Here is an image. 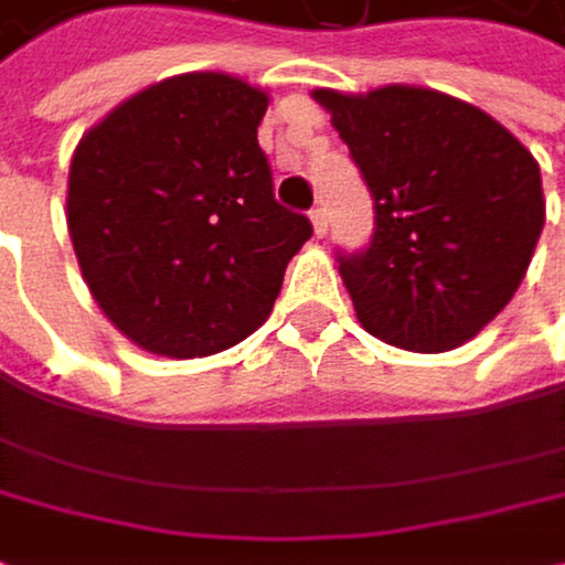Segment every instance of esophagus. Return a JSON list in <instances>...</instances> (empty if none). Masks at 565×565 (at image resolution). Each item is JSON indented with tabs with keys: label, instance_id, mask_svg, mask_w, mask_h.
<instances>
[{
	"label": "esophagus",
	"instance_id": "esophagus-1",
	"mask_svg": "<svg viewBox=\"0 0 565 565\" xmlns=\"http://www.w3.org/2000/svg\"><path fill=\"white\" fill-rule=\"evenodd\" d=\"M311 224H315V234L324 237V234H328V211H324V207H315V211H311Z\"/></svg>",
	"mask_w": 565,
	"mask_h": 565
}]
</instances>
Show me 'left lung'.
<instances>
[{
	"label": "left lung",
	"mask_w": 565,
	"mask_h": 565,
	"mask_svg": "<svg viewBox=\"0 0 565 565\" xmlns=\"http://www.w3.org/2000/svg\"><path fill=\"white\" fill-rule=\"evenodd\" d=\"M375 200L369 250L338 270L385 344L438 354L519 291L546 224L536 157L486 109L428 86L315 89Z\"/></svg>",
	"instance_id": "left-lung-1"
}]
</instances>
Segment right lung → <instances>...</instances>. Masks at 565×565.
I'll return each instance as SVG.
<instances>
[{
    "instance_id": "obj_1",
    "label": "right lung",
    "mask_w": 565,
    "mask_h": 565,
    "mask_svg": "<svg viewBox=\"0 0 565 565\" xmlns=\"http://www.w3.org/2000/svg\"><path fill=\"white\" fill-rule=\"evenodd\" d=\"M267 89L231 73L160 79L83 134L66 227L99 311L137 348L207 358L254 334L311 237L257 147Z\"/></svg>"
}]
</instances>
